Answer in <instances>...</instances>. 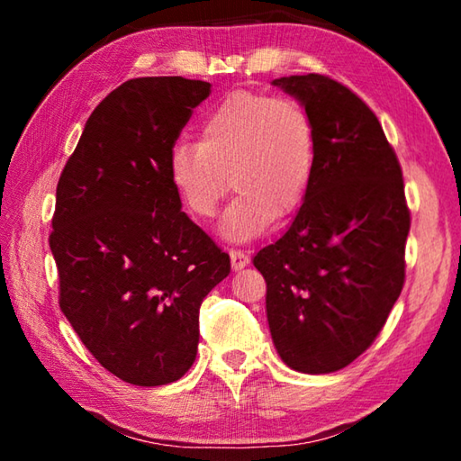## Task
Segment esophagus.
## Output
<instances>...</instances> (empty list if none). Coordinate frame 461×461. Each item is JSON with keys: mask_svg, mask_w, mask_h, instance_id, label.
<instances>
[{"mask_svg": "<svg viewBox=\"0 0 461 461\" xmlns=\"http://www.w3.org/2000/svg\"><path fill=\"white\" fill-rule=\"evenodd\" d=\"M230 258H231V268L233 270H241L249 264L248 254L244 252V249H238V248L230 249Z\"/></svg>", "mask_w": 461, "mask_h": 461, "instance_id": "obj_1", "label": "esophagus"}]
</instances>
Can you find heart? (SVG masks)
<instances>
[{
  "mask_svg": "<svg viewBox=\"0 0 461 461\" xmlns=\"http://www.w3.org/2000/svg\"><path fill=\"white\" fill-rule=\"evenodd\" d=\"M317 160L315 126L293 97L231 91L201 122L199 142H178L168 175L186 209L212 220L231 189L238 197L223 217L230 240L260 236L303 205Z\"/></svg>",
  "mask_w": 461,
  "mask_h": 461,
  "instance_id": "obj_1",
  "label": "heart"
}]
</instances>
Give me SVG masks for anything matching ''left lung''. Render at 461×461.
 I'll return each mask as SVG.
<instances>
[{
  "instance_id": "left-lung-1",
  "label": "left lung",
  "mask_w": 461,
  "mask_h": 461,
  "mask_svg": "<svg viewBox=\"0 0 461 461\" xmlns=\"http://www.w3.org/2000/svg\"><path fill=\"white\" fill-rule=\"evenodd\" d=\"M272 83L305 105L317 160L291 228L254 267L267 280L278 356L293 370L330 374L372 346L402 291L411 230L402 170L376 113L346 85L317 73Z\"/></svg>"
}]
</instances>
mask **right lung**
<instances>
[{"instance_id": "add662e5", "label": "right lung", "mask_w": 461, "mask_h": 461, "mask_svg": "<svg viewBox=\"0 0 461 461\" xmlns=\"http://www.w3.org/2000/svg\"><path fill=\"white\" fill-rule=\"evenodd\" d=\"M212 85L122 83L93 109L57 185L59 305L91 356L136 386L175 382L199 346V309L230 256L181 212L168 156Z\"/></svg>"}]
</instances>
